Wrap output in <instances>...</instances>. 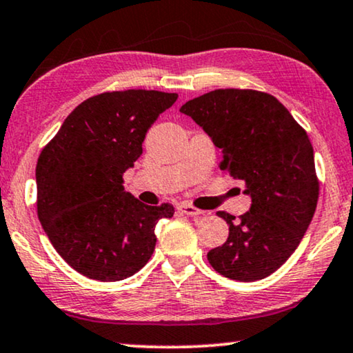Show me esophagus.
Segmentation results:
<instances>
[{
    "label": "esophagus",
    "mask_w": 353,
    "mask_h": 353,
    "mask_svg": "<svg viewBox=\"0 0 353 353\" xmlns=\"http://www.w3.org/2000/svg\"><path fill=\"white\" fill-rule=\"evenodd\" d=\"M179 210H181V212H183L185 215H188V217H199V215L204 214V210L196 209L188 203H182L181 206H179Z\"/></svg>",
    "instance_id": "esophagus-1"
}]
</instances>
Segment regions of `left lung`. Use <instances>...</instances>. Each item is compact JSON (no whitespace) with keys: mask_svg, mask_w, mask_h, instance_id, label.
Segmentation results:
<instances>
[{"mask_svg":"<svg viewBox=\"0 0 353 353\" xmlns=\"http://www.w3.org/2000/svg\"><path fill=\"white\" fill-rule=\"evenodd\" d=\"M192 117L223 154L220 170L243 181L252 198L228 223L225 244L209 250L210 266L241 282L265 279L288 260L314 217L319 199L314 149L306 131L272 94L220 88L190 99Z\"/></svg>","mask_w":353,"mask_h":353,"instance_id":"left-lung-1","label":"left lung"}]
</instances>
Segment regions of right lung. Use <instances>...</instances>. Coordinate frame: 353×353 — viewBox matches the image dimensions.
I'll return each instance as SVG.
<instances>
[{
    "mask_svg": "<svg viewBox=\"0 0 353 353\" xmlns=\"http://www.w3.org/2000/svg\"><path fill=\"white\" fill-rule=\"evenodd\" d=\"M177 93L106 92L68 115L36 165L38 217L71 268L101 282L138 272L154 254L155 225L170 203L147 206L125 192L123 172L143 154L147 130Z\"/></svg>",
    "mask_w": 353,
    "mask_h": 353,
    "instance_id": "right-lung-1",
    "label": "right lung"
}]
</instances>
